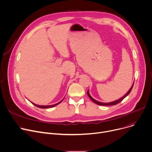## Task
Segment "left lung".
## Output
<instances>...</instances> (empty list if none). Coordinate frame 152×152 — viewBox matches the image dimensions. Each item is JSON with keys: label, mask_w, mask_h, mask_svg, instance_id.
Wrapping results in <instances>:
<instances>
[{"label": "left lung", "mask_w": 152, "mask_h": 152, "mask_svg": "<svg viewBox=\"0 0 152 152\" xmlns=\"http://www.w3.org/2000/svg\"><path fill=\"white\" fill-rule=\"evenodd\" d=\"M133 85H134V83L133 84L132 86L131 87V88H129V90L128 91V92H127L124 96H122V98H120L118 99H117V100H115V101H114V102H109V103H102V102H98V101H97V100L94 99L92 96H91V95H90L89 90L87 91V95H88V97L90 98V99L92 100V102H94L95 103H96V104H98V105H101V106H112V105H115V104L119 103L120 102H122V101L125 97H126V96L129 94V93L131 92V90H132V88H133Z\"/></svg>", "instance_id": "left-lung-1"}]
</instances>
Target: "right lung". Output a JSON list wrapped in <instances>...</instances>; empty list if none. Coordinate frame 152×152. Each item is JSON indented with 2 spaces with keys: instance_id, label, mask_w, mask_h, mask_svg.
<instances>
[{
  "instance_id": "obj_1",
  "label": "right lung",
  "mask_w": 152,
  "mask_h": 152,
  "mask_svg": "<svg viewBox=\"0 0 152 152\" xmlns=\"http://www.w3.org/2000/svg\"><path fill=\"white\" fill-rule=\"evenodd\" d=\"M65 98V97H64ZM64 98H63V99H64ZM63 99H62L61 101H60V102H58V103H56V104H52V105H48V106H44V105H38V104H35V103H32V102H31L33 104H34L35 106H37V107H39V108H42V109H46V108H50V107H54V106H57V104H60V103H61L62 102V100Z\"/></svg>"
}]
</instances>
